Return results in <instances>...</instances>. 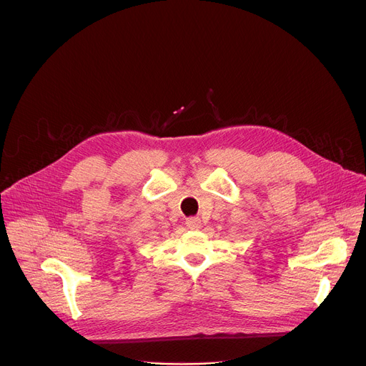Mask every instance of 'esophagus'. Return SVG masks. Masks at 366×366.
<instances>
[{"label": "esophagus", "mask_w": 366, "mask_h": 366, "mask_svg": "<svg viewBox=\"0 0 366 366\" xmlns=\"http://www.w3.org/2000/svg\"><path fill=\"white\" fill-rule=\"evenodd\" d=\"M185 224H187V228H188V229L197 231V229L202 228V221H200L199 217H188Z\"/></svg>", "instance_id": "1"}]
</instances>
